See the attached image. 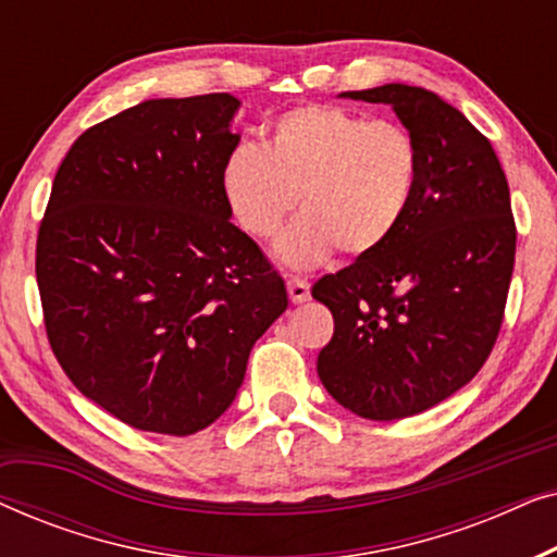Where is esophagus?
I'll return each instance as SVG.
<instances>
[{
	"label": "esophagus",
	"mask_w": 557,
	"mask_h": 557,
	"mask_svg": "<svg viewBox=\"0 0 557 557\" xmlns=\"http://www.w3.org/2000/svg\"><path fill=\"white\" fill-rule=\"evenodd\" d=\"M286 288H288V299H292L294 304H304L309 301V281H304L299 276H288L286 278Z\"/></svg>",
	"instance_id": "1"
}]
</instances>
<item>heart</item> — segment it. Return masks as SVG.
<instances>
[{
  "label": "heart",
  "mask_w": 557,
  "mask_h": 557,
  "mask_svg": "<svg viewBox=\"0 0 557 557\" xmlns=\"http://www.w3.org/2000/svg\"><path fill=\"white\" fill-rule=\"evenodd\" d=\"M421 177L413 134L395 121H370L339 106H299L265 128V144L240 141L220 164L225 208L253 238H273L288 212L304 210L276 253L309 269L339 248L368 256L408 215Z\"/></svg>",
  "instance_id": "1"
}]
</instances>
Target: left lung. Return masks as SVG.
<instances>
[{"mask_svg":"<svg viewBox=\"0 0 557 557\" xmlns=\"http://www.w3.org/2000/svg\"><path fill=\"white\" fill-rule=\"evenodd\" d=\"M342 98L393 106L421 177L393 238L311 288L334 317L317 372L339 406L398 421L438 406L490 357L515 269L512 205L490 139L441 96L387 83Z\"/></svg>","mask_w":557,"mask_h":557,"instance_id":"obj_1","label":"left lung"}]
</instances>
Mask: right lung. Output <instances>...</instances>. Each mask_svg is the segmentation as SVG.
<instances>
[{
    "label": "right lung",
    "mask_w": 557,
    "mask_h": 557,
    "mask_svg": "<svg viewBox=\"0 0 557 557\" xmlns=\"http://www.w3.org/2000/svg\"><path fill=\"white\" fill-rule=\"evenodd\" d=\"M231 94L151 98L83 132L52 182L35 273L78 391L139 431L189 436L231 408L284 278L220 195Z\"/></svg>",
    "instance_id": "obj_1"
}]
</instances>
